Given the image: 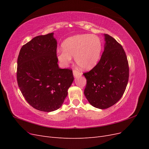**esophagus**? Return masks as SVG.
<instances>
[{
  "instance_id": "esophagus-1",
  "label": "esophagus",
  "mask_w": 149,
  "mask_h": 149,
  "mask_svg": "<svg viewBox=\"0 0 149 149\" xmlns=\"http://www.w3.org/2000/svg\"><path fill=\"white\" fill-rule=\"evenodd\" d=\"M73 76H74L75 78H76V77H78V76L81 75V73H80L78 71L76 70H74L73 71Z\"/></svg>"
}]
</instances>
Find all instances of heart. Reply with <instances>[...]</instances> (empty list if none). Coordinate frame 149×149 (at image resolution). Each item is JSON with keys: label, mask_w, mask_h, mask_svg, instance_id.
Here are the masks:
<instances>
[{"label": "heart", "mask_w": 149, "mask_h": 149, "mask_svg": "<svg viewBox=\"0 0 149 149\" xmlns=\"http://www.w3.org/2000/svg\"><path fill=\"white\" fill-rule=\"evenodd\" d=\"M62 49L58 52L57 57L61 63L66 66L72 57L81 69L91 70L96 65L101 53V42L94 35H78L65 40Z\"/></svg>", "instance_id": "1"}]
</instances>
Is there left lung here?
Here are the masks:
<instances>
[{
    "label": "left lung",
    "instance_id": "1",
    "mask_svg": "<svg viewBox=\"0 0 149 149\" xmlns=\"http://www.w3.org/2000/svg\"><path fill=\"white\" fill-rule=\"evenodd\" d=\"M104 36V49L98 63L87 73L84 94L94 107L104 109L118 102L129 80L127 56L120 45L107 34Z\"/></svg>",
    "mask_w": 149,
    "mask_h": 149
}]
</instances>
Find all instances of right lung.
<instances>
[{
    "instance_id": "right-lung-1",
    "label": "right lung",
    "mask_w": 149,
    "mask_h": 149,
    "mask_svg": "<svg viewBox=\"0 0 149 149\" xmlns=\"http://www.w3.org/2000/svg\"><path fill=\"white\" fill-rule=\"evenodd\" d=\"M53 34L33 38L22 46L17 59V79L22 95L35 109L47 112L61 106L74 80L71 70L58 66Z\"/></svg>"
}]
</instances>
